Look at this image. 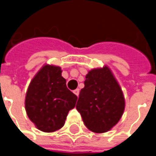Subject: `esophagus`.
I'll use <instances>...</instances> for the list:
<instances>
[{"mask_svg":"<svg viewBox=\"0 0 156 156\" xmlns=\"http://www.w3.org/2000/svg\"><path fill=\"white\" fill-rule=\"evenodd\" d=\"M73 94H74L75 95L78 96V95H79V89H78V88H77V89L73 90Z\"/></svg>","mask_w":156,"mask_h":156,"instance_id":"esophagus-1","label":"esophagus"}]
</instances>
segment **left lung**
Listing matches in <instances>:
<instances>
[{
  "label": "left lung",
  "mask_w": 156,
  "mask_h": 156,
  "mask_svg": "<svg viewBox=\"0 0 156 156\" xmlns=\"http://www.w3.org/2000/svg\"><path fill=\"white\" fill-rule=\"evenodd\" d=\"M85 78L76 108L89 130L107 132L117 124L124 114L123 91L108 66L92 69Z\"/></svg>",
  "instance_id": "1"
}]
</instances>
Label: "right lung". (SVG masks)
<instances>
[{
    "label": "right lung",
    "instance_id": "1",
    "mask_svg": "<svg viewBox=\"0 0 156 156\" xmlns=\"http://www.w3.org/2000/svg\"><path fill=\"white\" fill-rule=\"evenodd\" d=\"M58 66L45 64L32 78L27 91V115L39 130L50 133L60 129L78 97L66 86Z\"/></svg>",
    "mask_w": 156,
    "mask_h": 156
}]
</instances>
